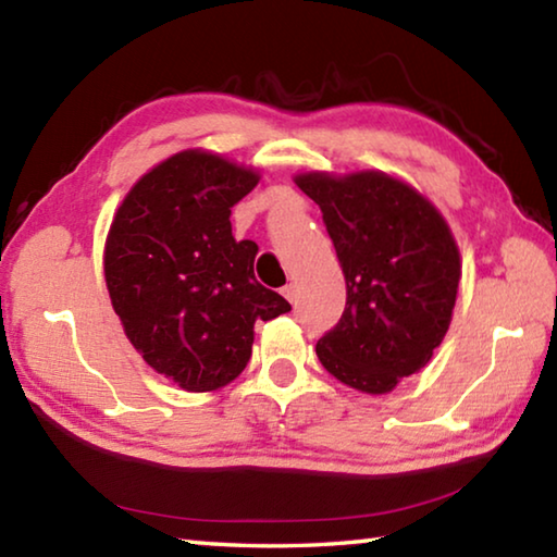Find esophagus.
<instances>
[{
  "mask_svg": "<svg viewBox=\"0 0 557 557\" xmlns=\"http://www.w3.org/2000/svg\"><path fill=\"white\" fill-rule=\"evenodd\" d=\"M297 285H295V282H287V285L285 287H282V295H285L289 301H292V305H297Z\"/></svg>",
  "mask_w": 557,
  "mask_h": 557,
  "instance_id": "esophagus-1",
  "label": "esophagus"
}]
</instances>
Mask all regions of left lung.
<instances>
[{
    "instance_id": "8db88e82",
    "label": "left lung",
    "mask_w": 557,
    "mask_h": 557,
    "mask_svg": "<svg viewBox=\"0 0 557 557\" xmlns=\"http://www.w3.org/2000/svg\"><path fill=\"white\" fill-rule=\"evenodd\" d=\"M295 184L322 209L346 280V309L317 342L324 369L348 388L391 393L430 363L457 301L461 258L435 203L375 169Z\"/></svg>"
}]
</instances>
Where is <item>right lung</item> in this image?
I'll return each instance as SVG.
<instances>
[{
	"label": "right lung",
	"mask_w": 557,
	"mask_h": 557,
	"mask_svg": "<svg viewBox=\"0 0 557 557\" xmlns=\"http://www.w3.org/2000/svg\"><path fill=\"white\" fill-rule=\"evenodd\" d=\"M258 182L252 166L184 149L137 178L108 231L102 265L125 336L188 393L238 379L258 319L292 309L256 280L258 245L231 231V209Z\"/></svg>",
	"instance_id": "right-lung-1"
}]
</instances>
